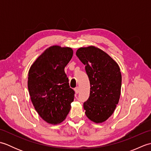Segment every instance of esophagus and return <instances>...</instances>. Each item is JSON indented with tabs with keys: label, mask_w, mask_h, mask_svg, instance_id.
Returning a JSON list of instances; mask_svg holds the SVG:
<instances>
[{
	"label": "esophagus",
	"mask_w": 151,
	"mask_h": 151,
	"mask_svg": "<svg viewBox=\"0 0 151 151\" xmlns=\"http://www.w3.org/2000/svg\"><path fill=\"white\" fill-rule=\"evenodd\" d=\"M75 91L76 93H78V92H79V88H78V87H76V88H75Z\"/></svg>",
	"instance_id": "1"
}]
</instances>
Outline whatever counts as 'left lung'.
I'll list each match as a JSON object with an SVG mask.
<instances>
[{"mask_svg": "<svg viewBox=\"0 0 151 151\" xmlns=\"http://www.w3.org/2000/svg\"><path fill=\"white\" fill-rule=\"evenodd\" d=\"M76 55L85 65L90 83L89 97L84 102L85 114L95 123H102L114 113L119 101L120 68L108 54L93 46L80 48Z\"/></svg>", "mask_w": 151, "mask_h": 151, "instance_id": "1", "label": "left lung"}]
</instances>
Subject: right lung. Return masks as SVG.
<instances>
[{
    "label": "right lung",
    "instance_id": "add662e5",
    "mask_svg": "<svg viewBox=\"0 0 151 151\" xmlns=\"http://www.w3.org/2000/svg\"><path fill=\"white\" fill-rule=\"evenodd\" d=\"M73 54L71 48L50 47L37 58L28 72L32 102L40 116L50 124L65 119L75 97L64 71Z\"/></svg>",
    "mask_w": 151,
    "mask_h": 151
}]
</instances>
